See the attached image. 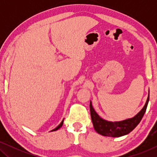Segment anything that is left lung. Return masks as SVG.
<instances>
[{
  "mask_svg": "<svg viewBox=\"0 0 157 157\" xmlns=\"http://www.w3.org/2000/svg\"><path fill=\"white\" fill-rule=\"evenodd\" d=\"M149 100V90L147 101L141 110L134 117L119 121H110L102 119L94 110L91 101H90V111L94 129L99 134L105 136L119 137L129 134L140 123L147 110Z\"/></svg>",
  "mask_w": 157,
  "mask_h": 157,
  "instance_id": "1",
  "label": "left lung"
}]
</instances>
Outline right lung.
Here are the masks:
<instances>
[{
	"label": "right lung",
	"mask_w": 157,
	"mask_h": 157,
	"mask_svg": "<svg viewBox=\"0 0 157 157\" xmlns=\"http://www.w3.org/2000/svg\"><path fill=\"white\" fill-rule=\"evenodd\" d=\"M63 120H64V119H63V120H62V121L61 122V124H59V126H58L56 128H54V129L51 130V132H55V131H57L58 129H59V128H61L62 126H63Z\"/></svg>",
	"instance_id": "1"
}]
</instances>
